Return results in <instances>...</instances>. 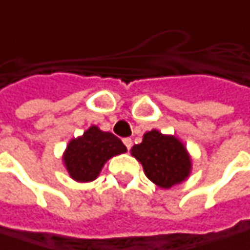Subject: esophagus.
<instances>
[{
  "label": "esophagus",
  "instance_id": "esophagus-1",
  "mask_svg": "<svg viewBox=\"0 0 250 250\" xmlns=\"http://www.w3.org/2000/svg\"><path fill=\"white\" fill-rule=\"evenodd\" d=\"M123 142H125V148L130 151V149H131V146H133V141H131V138H125V140H123Z\"/></svg>",
  "mask_w": 250,
  "mask_h": 250
}]
</instances>
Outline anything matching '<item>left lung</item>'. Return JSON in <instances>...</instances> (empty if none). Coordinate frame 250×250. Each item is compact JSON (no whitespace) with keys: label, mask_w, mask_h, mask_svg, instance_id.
<instances>
[{"label":"left lung","mask_w":250,"mask_h":250,"mask_svg":"<svg viewBox=\"0 0 250 250\" xmlns=\"http://www.w3.org/2000/svg\"><path fill=\"white\" fill-rule=\"evenodd\" d=\"M131 155L141 162L146 177L160 188L180 184L191 171V159L183 142L158 130L144 134L142 142L134 145Z\"/></svg>","instance_id":"obj_1"}]
</instances>
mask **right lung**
<instances>
[{
  "mask_svg": "<svg viewBox=\"0 0 250 250\" xmlns=\"http://www.w3.org/2000/svg\"><path fill=\"white\" fill-rule=\"evenodd\" d=\"M125 151V144L116 135L91 125L82 137L69 142L63 162L73 180L88 183L98 177L105 162Z\"/></svg>",
  "mask_w": 250,
  "mask_h": 250,
  "instance_id": "obj_1",
  "label": "right lung"
}]
</instances>
